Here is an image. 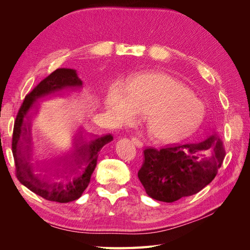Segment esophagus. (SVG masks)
<instances>
[{
  "label": "esophagus",
  "mask_w": 250,
  "mask_h": 250,
  "mask_svg": "<svg viewBox=\"0 0 250 250\" xmlns=\"http://www.w3.org/2000/svg\"><path fill=\"white\" fill-rule=\"evenodd\" d=\"M131 142L134 144L135 146H137L138 148H142L143 147V143L138 139V138H132L131 139Z\"/></svg>",
  "instance_id": "esophagus-1"
}]
</instances>
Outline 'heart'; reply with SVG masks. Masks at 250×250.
I'll return each mask as SVG.
<instances>
[{"label": "heart", "mask_w": 250, "mask_h": 250, "mask_svg": "<svg viewBox=\"0 0 250 250\" xmlns=\"http://www.w3.org/2000/svg\"><path fill=\"white\" fill-rule=\"evenodd\" d=\"M105 109L117 125H127L144 113L147 132L161 143H173L193 133L206 117V105L183 82L167 74L133 77L126 88L109 87Z\"/></svg>", "instance_id": "obj_1"}]
</instances>
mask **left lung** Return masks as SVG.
Instances as JSON below:
<instances>
[{"mask_svg": "<svg viewBox=\"0 0 250 250\" xmlns=\"http://www.w3.org/2000/svg\"><path fill=\"white\" fill-rule=\"evenodd\" d=\"M145 161L138 173L149 197L174 202L201 191L215 178L225 156L216 132L197 143L144 151Z\"/></svg>", "mask_w": 250, "mask_h": 250, "instance_id": "obj_1", "label": "left lung"}]
</instances>
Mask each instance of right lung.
<instances>
[{
	"instance_id": "1",
	"label": "right lung",
	"mask_w": 250,
	"mask_h": 250,
	"mask_svg": "<svg viewBox=\"0 0 250 250\" xmlns=\"http://www.w3.org/2000/svg\"><path fill=\"white\" fill-rule=\"evenodd\" d=\"M83 82L76 70L57 69L44 78L25 98L14 122L12 153L17 168V177L21 185L41 197L60 203L77 200L87 188L96 168L97 158L103 146L113 140L111 134H83L78 128L70 149L57 155L49 164V169L57 181H51L46 175L36 173L40 161L34 157L32 119L35 104L57 96L80 92ZM36 160V164L32 161Z\"/></svg>"
}]
</instances>
